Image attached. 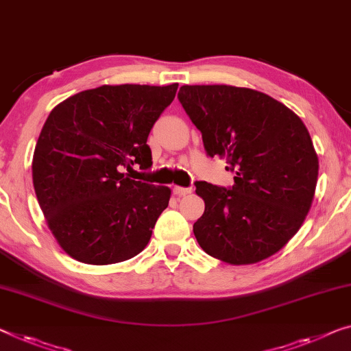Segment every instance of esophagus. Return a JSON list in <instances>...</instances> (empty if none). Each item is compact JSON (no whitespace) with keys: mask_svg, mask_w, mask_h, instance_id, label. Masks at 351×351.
Instances as JSON below:
<instances>
[{"mask_svg":"<svg viewBox=\"0 0 351 351\" xmlns=\"http://www.w3.org/2000/svg\"><path fill=\"white\" fill-rule=\"evenodd\" d=\"M192 192V189L191 187H180V186H175L173 187V193L176 197H184V195H187V193H191Z\"/></svg>","mask_w":351,"mask_h":351,"instance_id":"obj_1","label":"esophagus"}]
</instances>
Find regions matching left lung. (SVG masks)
<instances>
[{
    "label": "left lung",
    "mask_w": 351,
    "mask_h": 351,
    "mask_svg": "<svg viewBox=\"0 0 351 351\" xmlns=\"http://www.w3.org/2000/svg\"><path fill=\"white\" fill-rule=\"evenodd\" d=\"M209 158L237 173L227 187L197 181L205 213L193 223L200 247L230 265L271 257L309 213L318 158L301 118L268 94L230 85H184L178 93Z\"/></svg>",
    "instance_id": "1"
}]
</instances>
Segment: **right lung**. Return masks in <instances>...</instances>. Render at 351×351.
Wrapping results in <instances>:
<instances>
[{"instance_id": "add662e5", "label": "right lung", "mask_w": 351, "mask_h": 351, "mask_svg": "<svg viewBox=\"0 0 351 351\" xmlns=\"http://www.w3.org/2000/svg\"><path fill=\"white\" fill-rule=\"evenodd\" d=\"M167 86L102 85L58 104L40 130L33 184L47 226L67 255L88 265L135 257L171 191L132 180L149 169V130L175 99Z\"/></svg>"}]
</instances>
